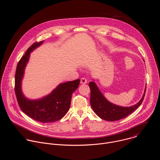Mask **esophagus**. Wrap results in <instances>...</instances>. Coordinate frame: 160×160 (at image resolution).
<instances>
[{
	"label": "esophagus",
	"instance_id": "obj_1",
	"mask_svg": "<svg viewBox=\"0 0 160 160\" xmlns=\"http://www.w3.org/2000/svg\"><path fill=\"white\" fill-rule=\"evenodd\" d=\"M87 82V79L85 78H84V77H82V78H81V80H80V83H86Z\"/></svg>",
	"mask_w": 160,
	"mask_h": 160
}]
</instances>
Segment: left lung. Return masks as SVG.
<instances>
[{
    "label": "left lung",
    "mask_w": 160,
    "mask_h": 160,
    "mask_svg": "<svg viewBox=\"0 0 160 160\" xmlns=\"http://www.w3.org/2000/svg\"><path fill=\"white\" fill-rule=\"evenodd\" d=\"M88 85L90 88L91 107L98 117L110 122L119 120L129 115L142 104L146 94L145 89L142 99L138 104L130 107H122L109 102L102 94L94 82H90Z\"/></svg>",
    "instance_id": "8db88e82"
}]
</instances>
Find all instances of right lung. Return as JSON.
I'll list each match as a JSON object with an SVG mask.
<instances>
[{"instance_id":"obj_1","label":"right lung","mask_w":160,"mask_h":160,"mask_svg":"<svg viewBox=\"0 0 160 160\" xmlns=\"http://www.w3.org/2000/svg\"><path fill=\"white\" fill-rule=\"evenodd\" d=\"M43 41L33 43L19 61L15 73L14 90L18 105L22 111L31 118L42 123L61 120L70 109L72 94L78 87L80 80L61 83L51 94L38 100H29L21 92V80L30 52Z\"/></svg>"}]
</instances>
